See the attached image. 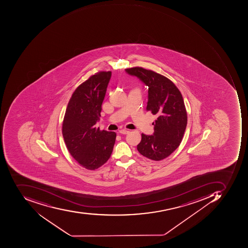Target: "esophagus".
Returning <instances> with one entry per match:
<instances>
[{"label":"esophagus","mask_w":248,"mask_h":248,"mask_svg":"<svg viewBox=\"0 0 248 248\" xmlns=\"http://www.w3.org/2000/svg\"><path fill=\"white\" fill-rule=\"evenodd\" d=\"M119 133H120L121 134L126 135V134H128V133H130V131H129V130H119Z\"/></svg>","instance_id":"obj_1"}]
</instances>
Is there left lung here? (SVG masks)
I'll use <instances>...</instances> for the list:
<instances>
[{
	"instance_id": "left-lung-1",
	"label": "left lung",
	"mask_w": 248,
	"mask_h": 248,
	"mask_svg": "<svg viewBox=\"0 0 248 248\" xmlns=\"http://www.w3.org/2000/svg\"><path fill=\"white\" fill-rule=\"evenodd\" d=\"M148 86L147 110L156 115L154 135L141 134L137 150L152 160L160 161L180 146L187 125V112L180 90L171 80L141 67L125 69Z\"/></svg>"
}]
</instances>
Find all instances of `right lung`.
I'll list each match as a JSON object with an SVG mask.
<instances>
[{
	"mask_svg": "<svg viewBox=\"0 0 248 248\" xmlns=\"http://www.w3.org/2000/svg\"><path fill=\"white\" fill-rule=\"evenodd\" d=\"M111 71H100L79 85L71 95L62 123L67 149L82 167L95 170L107 162L116 133L100 130L101 116Z\"/></svg>",
	"mask_w": 248,
	"mask_h": 248,
	"instance_id": "obj_1",
	"label": "right lung"
}]
</instances>
